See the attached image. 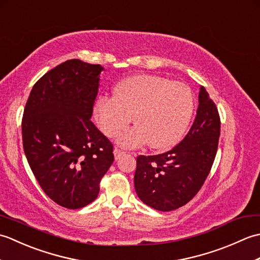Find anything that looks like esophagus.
Instances as JSON below:
<instances>
[{"mask_svg":"<svg viewBox=\"0 0 260 260\" xmlns=\"http://www.w3.org/2000/svg\"><path fill=\"white\" fill-rule=\"evenodd\" d=\"M123 154H124V152L121 151V150H119V148H117V147L114 148V156H115V159H118L121 155H123Z\"/></svg>","mask_w":260,"mask_h":260,"instance_id":"34e87169","label":"esophagus"}]
</instances>
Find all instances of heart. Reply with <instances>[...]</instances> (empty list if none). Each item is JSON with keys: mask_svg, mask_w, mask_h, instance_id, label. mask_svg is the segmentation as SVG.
Wrapping results in <instances>:
<instances>
[{"mask_svg": "<svg viewBox=\"0 0 260 260\" xmlns=\"http://www.w3.org/2000/svg\"><path fill=\"white\" fill-rule=\"evenodd\" d=\"M193 95L181 82L153 75L129 77L115 88V97L97 101L95 116L105 135L113 137L128 125H136L117 137L124 147L150 142L156 150H167L183 136L193 113Z\"/></svg>", "mask_w": 260, "mask_h": 260, "instance_id": "b5f03b06", "label": "heart"}]
</instances>
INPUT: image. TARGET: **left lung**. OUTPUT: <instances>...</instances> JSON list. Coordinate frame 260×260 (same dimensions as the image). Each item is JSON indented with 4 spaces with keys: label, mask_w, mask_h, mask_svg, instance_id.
Segmentation results:
<instances>
[{
    "label": "left lung",
    "mask_w": 260,
    "mask_h": 260,
    "mask_svg": "<svg viewBox=\"0 0 260 260\" xmlns=\"http://www.w3.org/2000/svg\"><path fill=\"white\" fill-rule=\"evenodd\" d=\"M220 136L218 108L200 87L196 119L172 150L136 158L134 185L141 200L158 211H172L192 200L212 168Z\"/></svg>",
    "instance_id": "left-lung-1"
}]
</instances>
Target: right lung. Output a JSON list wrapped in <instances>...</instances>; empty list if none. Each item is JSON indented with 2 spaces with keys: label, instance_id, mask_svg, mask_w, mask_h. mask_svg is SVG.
<instances>
[{
  "label": "right lung",
  "instance_id": "add662e5",
  "mask_svg": "<svg viewBox=\"0 0 260 260\" xmlns=\"http://www.w3.org/2000/svg\"><path fill=\"white\" fill-rule=\"evenodd\" d=\"M104 68L71 59L39 79L22 118V141L38 183L59 206L80 209L99 193L113 144L90 120Z\"/></svg>",
  "mask_w": 260,
  "mask_h": 260
}]
</instances>
